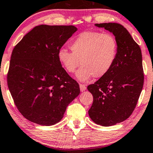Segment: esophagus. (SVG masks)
Returning <instances> with one entry per match:
<instances>
[{
	"instance_id": "obj_1",
	"label": "esophagus",
	"mask_w": 153,
	"mask_h": 153,
	"mask_svg": "<svg viewBox=\"0 0 153 153\" xmlns=\"http://www.w3.org/2000/svg\"><path fill=\"white\" fill-rule=\"evenodd\" d=\"M79 86H80V90L81 92H83V91H86V86L84 84H79Z\"/></svg>"
}]
</instances>
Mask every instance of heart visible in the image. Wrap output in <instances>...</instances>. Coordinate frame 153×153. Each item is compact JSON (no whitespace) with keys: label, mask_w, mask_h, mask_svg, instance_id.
Instances as JSON below:
<instances>
[{"label":"heart","mask_w":153,"mask_h":153,"mask_svg":"<svg viewBox=\"0 0 153 153\" xmlns=\"http://www.w3.org/2000/svg\"><path fill=\"white\" fill-rule=\"evenodd\" d=\"M72 52L60 49L57 53L59 62L68 73L76 72L81 81L91 76L101 78L112 68L117 55L118 45L115 38L110 33L97 31H84L75 38L70 44Z\"/></svg>","instance_id":"1"}]
</instances>
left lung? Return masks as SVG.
Wrapping results in <instances>:
<instances>
[{
    "mask_svg": "<svg viewBox=\"0 0 153 153\" xmlns=\"http://www.w3.org/2000/svg\"><path fill=\"white\" fill-rule=\"evenodd\" d=\"M95 26L112 33L118 45L116 60L110 70L87 87L94 97L89 117L97 124L110 126L129 117L137 104L144 81L141 50L120 24Z\"/></svg>",
    "mask_w": 153,
    "mask_h": 153,
    "instance_id": "1",
    "label": "left lung"
}]
</instances>
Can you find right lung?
Segmentation results:
<instances>
[{
    "label": "right lung",
    "instance_id": "1",
    "mask_svg": "<svg viewBox=\"0 0 153 153\" xmlns=\"http://www.w3.org/2000/svg\"><path fill=\"white\" fill-rule=\"evenodd\" d=\"M76 31L72 25H39L14 48L7 86L16 107L30 122L57 124L80 94L78 83L57 58L58 51Z\"/></svg>",
    "mask_w": 153,
    "mask_h": 153
}]
</instances>
